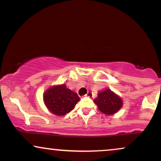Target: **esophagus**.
<instances>
[{"mask_svg": "<svg viewBox=\"0 0 161 161\" xmlns=\"http://www.w3.org/2000/svg\"><path fill=\"white\" fill-rule=\"evenodd\" d=\"M85 96H86V97H92V92H88V93H87Z\"/></svg>", "mask_w": 161, "mask_h": 161, "instance_id": "1", "label": "esophagus"}]
</instances>
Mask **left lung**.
<instances>
[{
    "instance_id": "8db88e82",
    "label": "left lung",
    "mask_w": 161,
    "mask_h": 161,
    "mask_svg": "<svg viewBox=\"0 0 161 161\" xmlns=\"http://www.w3.org/2000/svg\"><path fill=\"white\" fill-rule=\"evenodd\" d=\"M94 102L100 111L106 115L116 114L123 107L122 99L109 88L99 92L97 98L94 100Z\"/></svg>"
}]
</instances>
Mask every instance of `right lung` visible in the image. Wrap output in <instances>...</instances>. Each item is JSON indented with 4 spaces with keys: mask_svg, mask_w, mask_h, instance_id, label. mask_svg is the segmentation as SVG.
Here are the masks:
<instances>
[{
    "mask_svg": "<svg viewBox=\"0 0 161 161\" xmlns=\"http://www.w3.org/2000/svg\"><path fill=\"white\" fill-rule=\"evenodd\" d=\"M43 99L46 107L52 114L64 116L73 110L80 97L63 84L49 88L44 94Z\"/></svg>",
    "mask_w": 161,
    "mask_h": 161,
    "instance_id": "right-lung-1",
    "label": "right lung"
}]
</instances>
